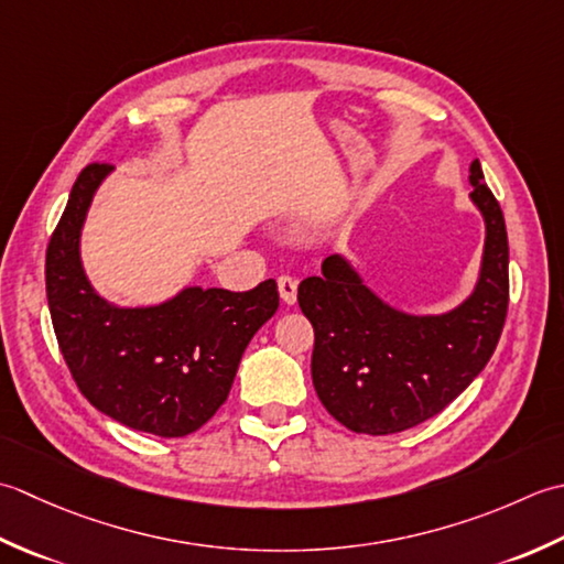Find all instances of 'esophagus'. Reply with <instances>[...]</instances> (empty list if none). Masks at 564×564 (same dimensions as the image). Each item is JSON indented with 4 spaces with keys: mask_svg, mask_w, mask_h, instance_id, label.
<instances>
[{
    "mask_svg": "<svg viewBox=\"0 0 564 564\" xmlns=\"http://www.w3.org/2000/svg\"><path fill=\"white\" fill-rule=\"evenodd\" d=\"M296 280L294 278H286V274H282V278L278 280V290H280V299L284 304H296Z\"/></svg>",
    "mask_w": 564,
    "mask_h": 564,
    "instance_id": "34e87169",
    "label": "esophagus"
}]
</instances>
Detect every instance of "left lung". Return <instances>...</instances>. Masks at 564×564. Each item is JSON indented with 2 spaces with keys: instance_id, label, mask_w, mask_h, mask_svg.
<instances>
[{
  "instance_id": "obj_1",
  "label": "left lung",
  "mask_w": 564,
  "mask_h": 564,
  "mask_svg": "<svg viewBox=\"0 0 564 564\" xmlns=\"http://www.w3.org/2000/svg\"><path fill=\"white\" fill-rule=\"evenodd\" d=\"M469 202L485 218V248L473 292L451 312L392 306L340 252L299 284V306L316 336V394L355 433L389 435L429 421L465 392L497 348L509 308L507 224L479 160L469 165Z\"/></svg>"
}]
</instances>
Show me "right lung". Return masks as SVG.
<instances>
[{
    "label": "right lung",
    "mask_w": 564,
    "mask_h": 564,
    "mask_svg": "<svg viewBox=\"0 0 564 564\" xmlns=\"http://www.w3.org/2000/svg\"><path fill=\"white\" fill-rule=\"evenodd\" d=\"M111 165H87L45 252V292L79 392L109 419L182 438L224 404L250 338L280 306L274 280L250 292L185 286L160 304L119 306L91 286L79 240Z\"/></svg>",
    "instance_id": "add662e5"
}]
</instances>
